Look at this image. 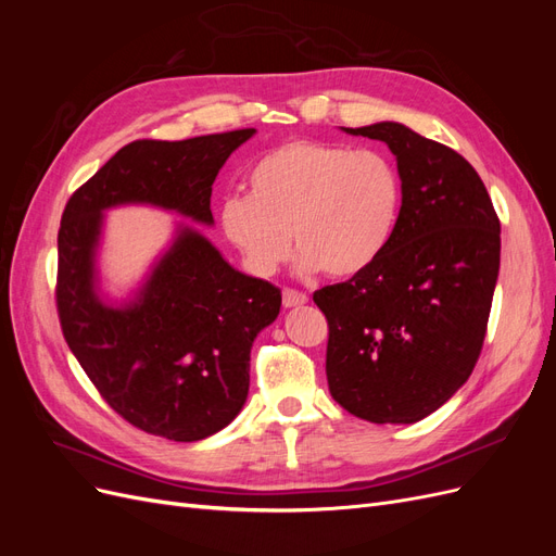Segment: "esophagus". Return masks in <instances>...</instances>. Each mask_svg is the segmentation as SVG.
I'll return each mask as SVG.
<instances>
[{
	"label": "esophagus",
	"mask_w": 556,
	"mask_h": 556,
	"mask_svg": "<svg viewBox=\"0 0 556 556\" xmlns=\"http://www.w3.org/2000/svg\"><path fill=\"white\" fill-rule=\"evenodd\" d=\"M306 301H308V296H306L304 292L292 290V288H285V290H282V306H285V308L301 306V304H306Z\"/></svg>",
	"instance_id": "esophagus-1"
}]
</instances>
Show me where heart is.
<instances>
[{
  "mask_svg": "<svg viewBox=\"0 0 556 556\" xmlns=\"http://www.w3.org/2000/svg\"><path fill=\"white\" fill-rule=\"evenodd\" d=\"M403 185L380 150L288 141L248 172V197L223 204V229L257 274H274L290 255L329 278L368 271L390 245Z\"/></svg>",
  "mask_w": 556,
  "mask_h": 556,
  "instance_id": "1",
  "label": "heart"
}]
</instances>
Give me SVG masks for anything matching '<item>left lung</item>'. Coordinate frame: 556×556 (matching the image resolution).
Returning a JSON list of instances; mask_svg holds the SVG:
<instances>
[{"label": "left lung", "instance_id": "left-lung-1", "mask_svg": "<svg viewBox=\"0 0 556 556\" xmlns=\"http://www.w3.org/2000/svg\"><path fill=\"white\" fill-rule=\"evenodd\" d=\"M396 155L394 237L368 271L317 290L336 403L376 425H413L473 374L501 262V223L457 150L399 123L345 127Z\"/></svg>", "mask_w": 556, "mask_h": 556}]
</instances>
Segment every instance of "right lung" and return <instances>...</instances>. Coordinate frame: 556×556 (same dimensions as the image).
<instances>
[{
  "instance_id": "right-lung-1",
  "label": "right lung",
  "mask_w": 556,
  "mask_h": 556,
  "mask_svg": "<svg viewBox=\"0 0 556 556\" xmlns=\"http://www.w3.org/2000/svg\"><path fill=\"white\" fill-rule=\"evenodd\" d=\"M252 134L248 127L185 141H131L80 185L62 213L55 304L64 341L125 422L169 441H201L239 415L250 348L278 317L280 290L231 268L201 233L180 227L141 296L111 308L94 292L102 211L153 204L213 225V180Z\"/></svg>"
}]
</instances>
